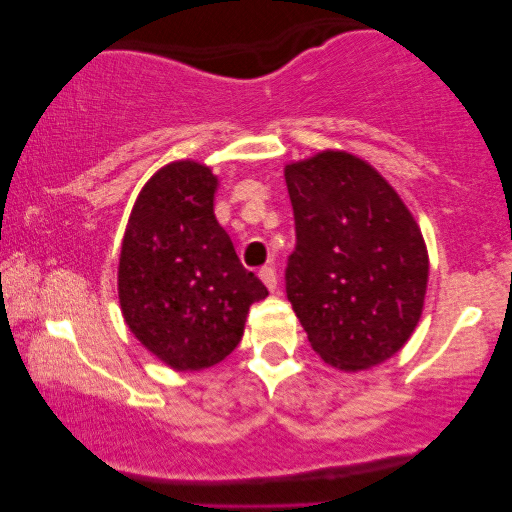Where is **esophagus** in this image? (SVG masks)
<instances>
[{
    "instance_id": "1",
    "label": "esophagus",
    "mask_w": 512,
    "mask_h": 512,
    "mask_svg": "<svg viewBox=\"0 0 512 512\" xmlns=\"http://www.w3.org/2000/svg\"><path fill=\"white\" fill-rule=\"evenodd\" d=\"M258 277L263 279V284L268 286L270 291H275V289H277V270L272 268V265H265V268L258 270Z\"/></svg>"
}]
</instances>
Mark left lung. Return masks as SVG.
Listing matches in <instances>:
<instances>
[{
	"label": "left lung",
	"instance_id": "8db88e82",
	"mask_svg": "<svg viewBox=\"0 0 512 512\" xmlns=\"http://www.w3.org/2000/svg\"><path fill=\"white\" fill-rule=\"evenodd\" d=\"M296 221L286 298L314 352L340 370L387 361L422 317L429 256L394 188L326 151L284 172Z\"/></svg>",
	"mask_w": 512,
	"mask_h": 512
}]
</instances>
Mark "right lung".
<instances>
[{"instance_id":"add662e5","label":"right lung","mask_w":512,"mask_h":512,"mask_svg":"<svg viewBox=\"0 0 512 512\" xmlns=\"http://www.w3.org/2000/svg\"><path fill=\"white\" fill-rule=\"evenodd\" d=\"M216 177L181 160L139 193L123 237L118 298L142 345L177 370L226 359L249 307L268 296L214 216Z\"/></svg>"}]
</instances>
